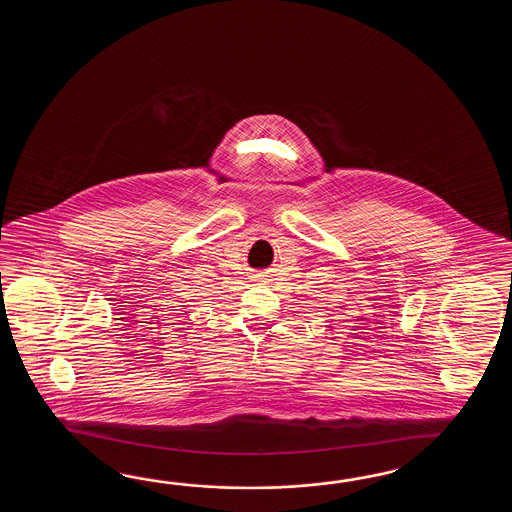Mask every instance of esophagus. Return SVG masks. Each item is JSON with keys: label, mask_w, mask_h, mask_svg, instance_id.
Wrapping results in <instances>:
<instances>
[{"label": "esophagus", "mask_w": 512, "mask_h": 512, "mask_svg": "<svg viewBox=\"0 0 512 512\" xmlns=\"http://www.w3.org/2000/svg\"><path fill=\"white\" fill-rule=\"evenodd\" d=\"M265 280H267V278H265V274H256V276H254V282L258 283V285L265 283Z\"/></svg>", "instance_id": "esophagus-1"}]
</instances>
